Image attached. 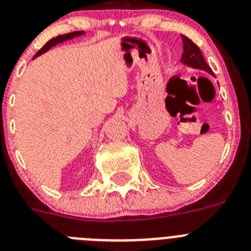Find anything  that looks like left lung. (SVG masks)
<instances>
[{"label": "left lung", "mask_w": 251, "mask_h": 251, "mask_svg": "<svg viewBox=\"0 0 251 251\" xmlns=\"http://www.w3.org/2000/svg\"><path fill=\"white\" fill-rule=\"evenodd\" d=\"M183 38V56H181V63L188 66L190 68H194V70H201L204 72L209 73V75H213V71L206 64L205 59H204L203 54H201V50L195 43H193L192 41L185 36H181Z\"/></svg>", "instance_id": "8db88e82"}]
</instances>
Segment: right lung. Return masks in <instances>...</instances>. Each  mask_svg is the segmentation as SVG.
I'll list each match as a JSON object with an SVG mask.
<instances>
[{
    "label": "right lung",
    "mask_w": 251,
    "mask_h": 251,
    "mask_svg": "<svg viewBox=\"0 0 251 251\" xmlns=\"http://www.w3.org/2000/svg\"><path fill=\"white\" fill-rule=\"evenodd\" d=\"M84 33H86L84 31H75V32H71V33H67V34H61V36L54 37V38H52V40L48 41V42L46 43V45L43 46V47L41 48V50H38L36 54H34L33 58H37V57L41 56V54L46 53L47 50H50V48L54 47V46H57V45H59V43H63L68 40H73V38H75V37L83 36Z\"/></svg>",
    "instance_id": "1"
}]
</instances>
